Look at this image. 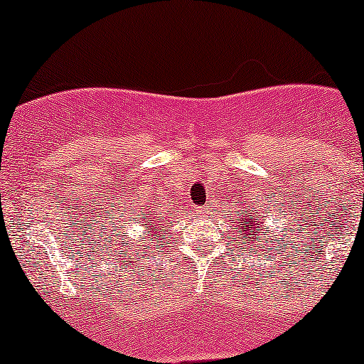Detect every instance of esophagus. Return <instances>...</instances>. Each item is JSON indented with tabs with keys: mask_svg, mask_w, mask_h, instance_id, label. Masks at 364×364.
I'll use <instances>...</instances> for the list:
<instances>
[{
	"mask_svg": "<svg viewBox=\"0 0 364 364\" xmlns=\"http://www.w3.org/2000/svg\"><path fill=\"white\" fill-rule=\"evenodd\" d=\"M208 212H210V208H208V207H200V208H196V214H198V215H207Z\"/></svg>",
	"mask_w": 364,
	"mask_h": 364,
	"instance_id": "obj_1",
	"label": "esophagus"
}]
</instances>
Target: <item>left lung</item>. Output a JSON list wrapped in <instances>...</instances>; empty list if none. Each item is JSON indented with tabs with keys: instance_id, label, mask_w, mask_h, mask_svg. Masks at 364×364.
<instances>
[{
	"instance_id": "obj_1",
	"label": "left lung",
	"mask_w": 364,
	"mask_h": 364,
	"mask_svg": "<svg viewBox=\"0 0 364 364\" xmlns=\"http://www.w3.org/2000/svg\"><path fill=\"white\" fill-rule=\"evenodd\" d=\"M237 220L236 229H231V235H229V243H240V248L243 250L245 253H250V258L252 257H265V260H270L269 255H267V246L274 248L272 255H275V250L279 252V248H287L286 241L294 240L291 236L292 229L284 228L281 235H277V240H274L275 235L274 231H269L265 224V215H262V212H258L257 207H252L250 203H246L243 207H237L235 210ZM282 232H287L286 237L282 236ZM275 242L274 247L272 243ZM243 255V253H241Z\"/></svg>"
}]
</instances>
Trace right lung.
<instances>
[{
    "mask_svg": "<svg viewBox=\"0 0 364 364\" xmlns=\"http://www.w3.org/2000/svg\"><path fill=\"white\" fill-rule=\"evenodd\" d=\"M147 207V205H145ZM139 225L141 228V231L147 232L149 240L141 237V240H150V245H144L141 243L140 237L136 240H128V241H121V245L124 246V253H128V257H135V262L139 260L136 258V253H145L150 248H161V241L166 240V231H168V225H166V217L161 214V212H156V208H145L139 217ZM159 243L157 244L156 241ZM133 262V260H132Z\"/></svg>",
    "mask_w": 364,
    "mask_h": 364,
    "instance_id": "right-lung-1",
    "label": "right lung"
}]
</instances>
